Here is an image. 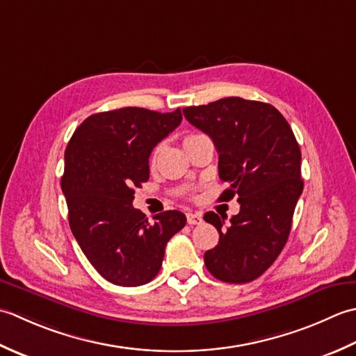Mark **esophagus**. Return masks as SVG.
Listing matches in <instances>:
<instances>
[{
    "mask_svg": "<svg viewBox=\"0 0 356 356\" xmlns=\"http://www.w3.org/2000/svg\"><path fill=\"white\" fill-rule=\"evenodd\" d=\"M202 221V216L201 213H187V224H191V226H195V224H201Z\"/></svg>",
    "mask_w": 356,
    "mask_h": 356,
    "instance_id": "obj_1",
    "label": "esophagus"
}]
</instances>
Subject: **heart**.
Returning <instances> with one entry per match:
<instances>
[{"mask_svg": "<svg viewBox=\"0 0 356 356\" xmlns=\"http://www.w3.org/2000/svg\"><path fill=\"white\" fill-rule=\"evenodd\" d=\"M197 136H200L198 134H192V135H187L186 138H184V141L183 143H187V141H191V140H193V138H197ZM158 150H159V147H156L155 150H154V154H152V158H150V161L154 163L155 159H156V155H158Z\"/></svg>", "mask_w": 356, "mask_h": 356, "instance_id": "obj_1", "label": "heart"}]
</instances>
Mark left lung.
I'll use <instances>...</instances> for the list:
<instances>
[{"label": "left lung", "instance_id": "1", "mask_svg": "<svg viewBox=\"0 0 356 356\" xmlns=\"http://www.w3.org/2000/svg\"><path fill=\"white\" fill-rule=\"evenodd\" d=\"M186 120L207 134L220 154V178L229 187L220 200L238 197L239 213L226 227L215 212L220 241L204 253L216 280L241 284L261 277L278 258L302 193L301 150L286 118L261 101L229 97L183 108Z\"/></svg>", "mask_w": 356, "mask_h": 356}]
</instances>
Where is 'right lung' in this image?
<instances>
[{
    "label": "right lung",
    "mask_w": 356,
    "mask_h": 356,
    "mask_svg": "<svg viewBox=\"0 0 356 356\" xmlns=\"http://www.w3.org/2000/svg\"><path fill=\"white\" fill-rule=\"evenodd\" d=\"M181 120V108L159 113L122 107L90 115L67 144L61 188L72 234L112 284L135 287L154 280L165 244L186 226V215L178 210L149 221L132 206L135 187L149 179L152 150Z\"/></svg>",
    "instance_id": "add662e5"
}]
</instances>
